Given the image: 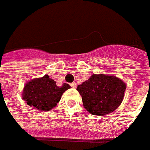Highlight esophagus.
I'll list each match as a JSON object with an SVG mask.
<instances>
[{
    "label": "esophagus",
    "instance_id": "1",
    "mask_svg": "<svg viewBox=\"0 0 150 150\" xmlns=\"http://www.w3.org/2000/svg\"><path fill=\"white\" fill-rule=\"evenodd\" d=\"M71 86L72 88L76 89V88H77V83H76V82H73V83H71Z\"/></svg>",
    "mask_w": 150,
    "mask_h": 150
}]
</instances>
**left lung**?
Returning <instances> with one entry per match:
<instances>
[{"instance_id": "left-lung-1", "label": "left lung", "mask_w": 150, "mask_h": 150, "mask_svg": "<svg viewBox=\"0 0 150 150\" xmlns=\"http://www.w3.org/2000/svg\"><path fill=\"white\" fill-rule=\"evenodd\" d=\"M126 84L120 78L108 74H92L78 85L83 105L88 112L104 116L117 109L125 96Z\"/></svg>"}]
</instances>
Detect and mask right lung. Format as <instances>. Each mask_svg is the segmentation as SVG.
Instances as JSON below:
<instances>
[{"label":"right lung","instance_id":"add662e5","mask_svg":"<svg viewBox=\"0 0 150 150\" xmlns=\"http://www.w3.org/2000/svg\"><path fill=\"white\" fill-rule=\"evenodd\" d=\"M70 88L66 83L57 86L55 81L44 75L27 82L23 89L22 99L39 111H49L56 107L63 93Z\"/></svg>","mask_w":150,"mask_h":150}]
</instances>
